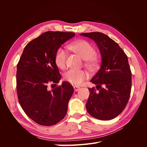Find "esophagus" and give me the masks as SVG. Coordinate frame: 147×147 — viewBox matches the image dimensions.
Returning <instances> with one entry per match:
<instances>
[{"mask_svg":"<svg viewBox=\"0 0 147 147\" xmlns=\"http://www.w3.org/2000/svg\"><path fill=\"white\" fill-rule=\"evenodd\" d=\"M74 91H78L80 90V88L77 86H74Z\"/></svg>","mask_w":147,"mask_h":147,"instance_id":"obj_1","label":"esophagus"}]
</instances>
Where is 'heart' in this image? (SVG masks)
<instances>
[{
	"label": "heart",
	"instance_id": "heart-1",
	"mask_svg": "<svg viewBox=\"0 0 147 147\" xmlns=\"http://www.w3.org/2000/svg\"><path fill=\"white\" fill-rule=\"evenodd\" d=\"M69 48L86 61V65L90 69H94L97 66V59L96 57V51L90 43L86 40H78L70 43ZM67 58L66 51L59 48L55 55V63L58 68L64 69L65 67ZM65 80L74 85L79 86L88 78V74L84 70L70 69L64 74Z\"/></svg>",
	"mask_w": 147,
	"mask_h": 147
}]
</instances>
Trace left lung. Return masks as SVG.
Wrapping results in <instances>:
<instances>
[{
  "label": "left lung",
  "instance_id": "8db88e82",
  "mask_svg": "<svg viewBox=\"0 0 147 147\" xmlns=\"http://www.w3.org/2000/svg\"><path fill=\"white\" fill-rule=\"evenodd\" d=\"M80 35L94 41L102 60L99 70L90 80L99 91L89 88L86 110L96 119H112L123 112L130 97L132 74L127 56L117 42L103 33Z\"/></svg>",
  "mask_w": 147,
  "mask_h": 147
}]
</instances>
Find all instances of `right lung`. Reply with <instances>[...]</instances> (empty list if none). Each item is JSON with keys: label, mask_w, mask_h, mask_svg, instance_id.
<instances>
[{"label": "right lung", "mask_w": 147, "mask_h": 147, "mask_svg": "<svg viewBox=\"0 0 147 147\" xmlns=\"http://www.w3.org/2000/svg\"><path fill=\"white\" fill-rule=\"evenodd\" d=\"M75 35L59 31L44 32L25 47L17 65L19 102L26 114L40 125H54L67 113L73 86L63 82L60 86L50 90L48 84L59 82L61 76L55 63L56 53Z\"/></svg>", "instance_id": "right-lung-1"}]
</instances>
